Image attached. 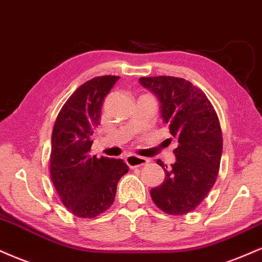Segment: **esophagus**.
I'll return each mask as SVG.
<instances>
[{
    "mask_svg": "<svg viewBox=\"0 0 262 262\" xmlns=\"http://www.w3.org/2000/svg\"><path fill=\"white\" fill-rule=\"evenodd\" d=\"M125 162H127V165L130 167V168H135V167H141V166L147 165L150 161L147 159H145V157L128 155L125 157Z\"/></svg>",
    "mask_w": 262,
    "mask_h": 262,
    "instance_id": "1",
    "label": "esophagus"
}]
</instances>
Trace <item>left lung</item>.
Listing matches in <instances>:
<instances>
[{"instance_id":"obj_1","label":"left lung","mask_w":262,"mask_h":262,"mask_svg":"<svg viewBox=\"0 0 262 262\" xmlns=\"http://www.w3.org/2000/svg\"><path fill=\"white\" fill-rule=\"evenodd\" d=\"M157 97L163 122L177 143L176 162L160 187L151 189L152 201L168 215L190 212L215 184L222 155V132L217 113L199 88L182 78H140Z\"/></svg>"}]
</instances>
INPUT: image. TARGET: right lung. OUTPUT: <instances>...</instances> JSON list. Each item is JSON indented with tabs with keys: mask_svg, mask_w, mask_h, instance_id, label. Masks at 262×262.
<instances>
[{
	"mask_svg": "<svg viewBox=\"0 0 262 262\" xmlns=\"http://www.w3.org/2000/svg\"><path fill=\"white\" fill-rule=\"evenodd\" d=\"M118 79L102 75L80 85L63 105L52 130V183L63 205L83 219L99 216L111 206L119 179L129 169L122 160L90 155L103 99Z\"/></svg>",
	"mask_w": 262,
	"mask_h": 262,
	"instance_id": "obj_1",
	"label": "right lung"
}]
</instances>
